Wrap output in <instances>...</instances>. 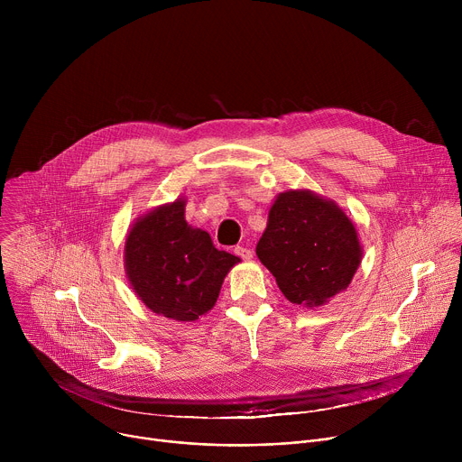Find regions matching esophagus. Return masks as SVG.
<instances>
[{
	"mask_svg": "<svg viewBox=\"0 0 462 462\" xmlns=\"http://www.w3.org/2000/svg\"><path fill=\"white\" fill-rule=\"evenodd\" d=\"M234 252H236V255H239V257L245 259V261H250L252 255H254V252H252L250 248H246V246H236Z\"/></svg>",
	"mask_w": 462,
	"mask_h": 462,
	"instance_id": "obj_1",
	"label": "esophagus"
}]
</instances>
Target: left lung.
I'll use <instances>...</instances> for the list:
<instances>
[{
  "mask_svg": "<svg viewBox=\"0 0 462 462\" xmlns=\"http://www.w3.org/2000/svg\"><path fill=\"white\" fill-rule=\"evenodd\" d=\"M255 254L283 296L319 307L346 291L362 261L353 221L325 197L289 189L276 197Z\"/></svg>",
  "mask_w": 462,
  "mask_h": 462,
  "instance_id": "obj_1",
  "label": "left lung"
}]
</instances>
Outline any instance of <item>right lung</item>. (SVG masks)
I'll return each mask as SVG.
<instances>
[{"mask_svg": "<svg viewBox=\"0 0 462 462\" xmlns=\"http://www.w3.org/2000/svg\"><path fill=\"white\" fill-rule=\"evenodd\" d=\"M186 199L179 197L139 217L124 248L127 280L157 314L195 321L217 301L225 276L237 255L217 250L208 232L184 219Z\"/></svg>", "mask_w": 462, "mask_h": 462, "instance_id": "1", "label": "right lung"}]
</instances>
